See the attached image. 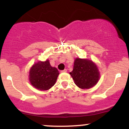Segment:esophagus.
Instances as JSON below:
<instances>
[{"label": "esophagus", "mask_w": 129, "mask_h": 129, "mask_svg": "<svg viewBox=\"0 0 129 129\" xmlns=\"http://www.w3.org/2000/svg\"><path fill=\"white\" fill-rule=\"evenodd\" d=\"M67 69H64L63 70H62L61 72L62 73H66V72H67Z\"/></svg>", "instance_id": "1"}]
</instances>
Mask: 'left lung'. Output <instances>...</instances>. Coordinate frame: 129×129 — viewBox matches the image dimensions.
<instances>
[{"mask_svg":"<svg viewBox=\"0 0 129 129\" xmlns=\"http://www.w3.org/2000/svg\"><path fill=\"white\" fill-rule=\"evenodd\" d=\"M70 75L75 84L82 89L94 87L100 78V71L96 63L87 59H75L73 70Z\"/></svg>","mask_w":129,"mask_h":129,"instance_id":"left-lung-1","label":"left lung"}]
</instances>
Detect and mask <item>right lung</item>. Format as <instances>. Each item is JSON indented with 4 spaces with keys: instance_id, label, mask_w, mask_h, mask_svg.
<instances>
[{
    "instance_id": "right-lung-1",
    "label": "right lung",
    "mask_w": 129,
    "mask_h": 129,
    "mask_svg": "<svg viewBox=\"0 0 129 129\" xmlns=\"http://www.w3.org/2000/svg\"><path fill=\"white\" fill-rule=\"evenodd\" d=\"M59 72L56 67H53L48 59L38 61L31 67L29 72V80L36 89L48 90L56 83Z\"/></svg>"
}]
</instances>
